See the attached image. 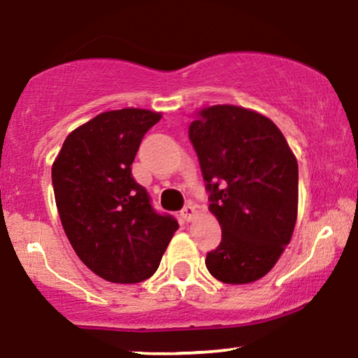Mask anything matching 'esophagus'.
<instances>
[{"mask_svg":"<svg viewBox=\"0 0 358 358\" xmlns=\"http://www.w3.org/2000/svg\"><path fill=\"white\" fill-rule=\"evenodd\" d=\"M196 216H198V211H196V206H194V204H187V206L182 209V217L187 222L194 221V219H196Z\"/></svg>","mask_w":358,"mask_h":358,"instance_id":"34e87169","label":"esophagus"}]
</instances>
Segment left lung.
<instances>
[{
	"mask_svg": "<svg viewBox=\"0 0 358 358\" xmlns=\"http://www.w3.org/2000/svg\"><path fill=\"white\" fill-rule=\"evenodd\" d=\"M188 134L209 192V211L222 229L206 268L227 285L257 282L292 241L296 157L271 119L232 104L203 108Z\"/></svg>",
	"mask_w": 358,
	"mask_h": 358,
	"instance_id": "obj_1",
	"label": "left lung"
}]
</instances>
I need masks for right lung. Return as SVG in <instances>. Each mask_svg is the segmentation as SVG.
Masks as SVG:
<instances>
[{
	"label": "right lung",
	"instance_id": "obj_1",
	"mask_svg": "<svg viewBox=\"0 0 358 358\" xmlns=\"http://www.w3.org/2000/svg\"><path fill=\"white\" fill-rule=\"evenodd\" d=\"M162 113L98 114L71 131L52 165L62 226L80 260L111 283H141L159 268L178 222L157 214L131 165Z\"/></svg>",
	"mask_w": 358,
	"mask_h": 358
}]
</instances>
